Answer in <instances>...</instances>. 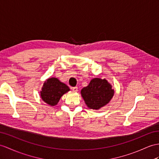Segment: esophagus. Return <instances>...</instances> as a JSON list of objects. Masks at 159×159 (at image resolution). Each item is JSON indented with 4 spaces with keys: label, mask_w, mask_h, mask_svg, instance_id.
Instances as JSON below:
<instances>
[{
    "label": "esophagus",
    "mask_w": 159,
    "mask_h": 159,
    "mask_svg": "<svg viewBox=\"0 0 159 159\" xmlns=\"http://www.w3.org/2000/svg\"><path fill=\"white\" fill-rule=\"evenodd\" d=\"M72 90H73V92H77V91H78V88H77V87H73V88H72Z\"/></svg>",
    "instance_id": "1"
}]
</instances>
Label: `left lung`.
Returning a JSON list of instances; mask_svg holds the SVG:
<instances>
[{"label":"left lung","mask_w":159,"mask_h":159,"mask_svg":"<svg viewBox=\"0 0 159 159\" xmlns=\"http://www.w3.org/2000/svg\"><path fill=\"white\" fill-rule=\"evenodd\" d=\"M112 85L105 79L93 78L81 90V95L90 109L98 110L109 103L115 94Z\"/></svg>","instance_id":"1"}]
</instances>
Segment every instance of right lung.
<instances>
[{"label":"right lung","instance_id":"obj_1","mask_svg":"<svg viewBox=\"0 0 159 159\" xmlns=\"http://www.w3.org/2000/svg\"><path fill=\"white\" fill-rule=\"evenodd\" d=\"M70 89L66 84L61 82L57 77H49L46 80L40 91V97L50 106H55L61 96L68 92Z\"/></svg>","mask_w":159,"mask_h":159}]
</instances>
